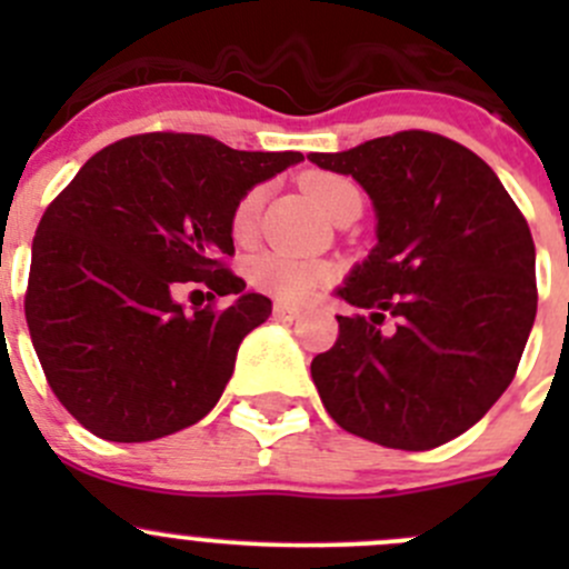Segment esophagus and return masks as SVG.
<instances>
[{"label":"esophagus","mask_w":569,"mask_h":569,"mask_svg":"<svg viewBox=\"0 0 569 569\" xmlns=\"http://www.w3.org/2000/svg\"><path fill=\"white\" fill-rule=\"evenodd\" d=\"M272 317L278 319V321H297V319H300V308L286 306V302H274Z\"/></svg>","instance_id":"esophagus-1"}]
</instances>
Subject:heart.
<instances>
[{
  "label": "heart",
  "mask_w": 569,
  "mask_h": 569,
  "mask_svg": "<svg viewBox=\"0 0 569 569\" xmlns=\"http://www.w3.org/2000/svg\"><path fill=\"white\" fill-rule=\"evenodd\" d=\"M302 187H306L308 198L313 200V206H317L325 217L330 214L332 206L338 203V198H341L343 192L355 189L347 178L330 173L306 176ZM261 198L263 189L256 187L239 200L231 217L233 237H250L258 220V209H261ZM332 274H336L332 263L317 261V258L286 256V252H258V256H252L248 263L250 283L256 286L258 291H263V295L286 302V306H302V302H308L321 286L330 283Z\"/></svg>",
  "instance_id": "b5f03b06"
}]
</instances>
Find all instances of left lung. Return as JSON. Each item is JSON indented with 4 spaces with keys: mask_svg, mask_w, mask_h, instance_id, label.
I'll return each mask as SVG.
<instances>
[{
    "mask_svg": "<svg viewBox=\"0 0 569 569\" xmlns=\"http://www.w3.org/2000/svg\"><path fill=\"white\" fill-rule=\"evenodd\" d=\"M308 159L352 176L377 217V244L336 289L369 317H336L338 341L313 358V386L358 438L405 451L449 443L501 399L529 341V222L490 164L432 131ZM386 318L393 331L381 330Z\"/></svg>",
    "mask_w": 569,
    "mask_h": 569,
    "instance_id": "8db88e82",
    "label": "left lung"
}]
</instances>
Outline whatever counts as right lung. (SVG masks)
I'll list each match as a JSON object with an SVG mask.
<instances>
[{
	"instance_id": "right-lung-1",
	"label": "right lung",
	"mask_w": 569,
	"mask_h": 569,
	"mask_svg": "<svg viewBox=\"0 0 569 569\" xmlns=\"http://www.w3.org/2000/svg\"><path fill=\"white\" fill-rule=\"evenodd\" d=\"M297 151H233L203 134L126 137L90 157L46 209L32 242L27 325L51 391L112 443L198 423L220 401L239 343L272 313L222 267L231 217ZM181 282L237 293L187 315Z\"/></svg>"
}]
</instances>
